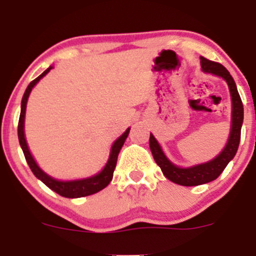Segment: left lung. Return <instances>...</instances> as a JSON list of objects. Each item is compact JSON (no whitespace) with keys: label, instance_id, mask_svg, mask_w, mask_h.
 <instances>
[{"label":"left lung","instance_id":"1","mask_svg":"<svg viewBox=\"0 0 256 256\" xmlns=\"http://www.w3.org/2000/svg\"><path fill=\"white\" fill-rule=\"evenodd\" d=\"M200 66H202L203 72H206V73H212L214 76H222L228 82L229 90H230L232 102H233L232 130L228 144L224 147L223 151L220 152V154H218L216 158L207 162V164H198V166L190 167V168H180V167L174 166V164H171L167 160V157L162 152L156 138L152 136V134L150 135V148H151L152 156H154L156 164L161 167L164 176L174 183H177V184L180 186H187V187L212 182L216 178H218L219 174L224 171L226 164H229L230 160H233L236 151H238L240 142V131H242V118H244V109H242V99H240L236 82L232 78L230 73L220 63L209 60L204 56H200Z\"/></svg>","mask_w":256,"mask_h":256}]
</instances>
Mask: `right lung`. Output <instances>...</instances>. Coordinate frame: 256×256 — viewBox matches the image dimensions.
<instances>
[{"mask_svg": "<svg viewBox=\"0 0 256 256\" xmlns=\"http://www.w3.org/2000/svg\"><path fill=\"white\" fill-rule=\"evenodd\" d=\"M52 69V66H49L47 70L43 72L38 78H36L34 80L30 82V85L26 89L24 95L22 98V105H20V120H18V140H20V144L22 147V151L24 154L26 161H27L28 166L32 170V172L34 174V176L37 178H40L43 183H44L47 187L50 188L52 190H54L56 193H58L59 196L62 197H66V198H79V197H85V196H90L94 194V193H98L99 190H104L108 184L110 183V180H112V174H114V170L116 167V161H118V152H120L121 147H122L124 142H125L126 138L128 135V131L130 128L125 131L118 140L115 141L112 147V154H110L109 161H108L106 166L104 167L100 174H98L96 176H92L90 178H85V180H69V182H63V180H56L54 178L49 177L47 174L42 171L40 167L37 166L36 161L33 160L32 154H30V150H28L27 142H26L24 138V114H26V105H27V100L28 96H30V92L32 90V88L40 82L46 74L48 73L49 70Z\"/></svg>", "mask_w": 256, "mask_h": 256, "instance_id": "add662e5", "label": "right lung"}]
</instances>
